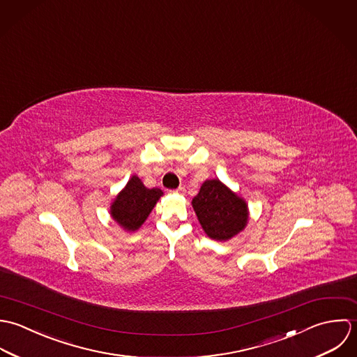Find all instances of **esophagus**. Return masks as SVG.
<instances>
[{
    "label": "esophagus",
    "mask_w": 357,
    "mask_h": 357,
    "mask_svg": "<svg viewBox=\"0 0 357 357\" xmlns=\"http://www.w3.org/2000/svg\"><path fill=\"white\" fill-rule=\"evenodd\" d=\"M175 192H176V193H185V192H186V189H185V186H179Z\"/></svg>",
    "instance_id": "esophagus-1"
}]
</instances>
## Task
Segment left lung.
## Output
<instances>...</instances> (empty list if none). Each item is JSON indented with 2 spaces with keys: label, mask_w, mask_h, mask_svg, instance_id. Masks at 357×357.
Masks as SVG:
<instances>
[{
  "label": "left lung",
  "mask_w": 357,
  "mask_h": 357,
  "mask_svg": "<svg viewBox=\"0 0 357 357\" xmlns=\"http://www.w3.org/2000/svg\"><path fill=\"white\" fill-rule=\"evenodd\" d=\"M192 206L203 230L213 240L226 241L231 238L248 222L247 203L219 179L206 181Z\"/></svg>",
  "instance_id": "left-lung-1"
}]
</instances>
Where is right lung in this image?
<instances>
[{
    "label": "right lung",
    "instance_id": "obj_1",
    "mask_svg": "<svg viewBox=\"0 0 357 357\" xmlns=\"http://www.w3.org/2000/svg\"><path fill=\"white\" fill-rule=\"evenodd\" d=\"M161 196L162 192L158 188L147 189L134 175L112 203L110 215L123 229L135 231L142 226Z\"/></svg>",
    "mask_w": 357,
    "mask_h": 357
}]
</instances>
